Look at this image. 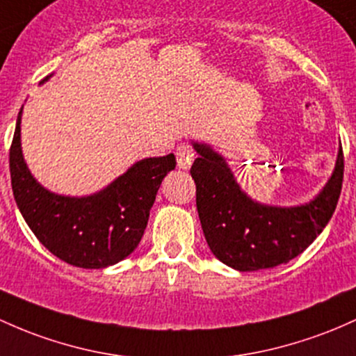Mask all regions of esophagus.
Masks as SVG:
<instances>
[{"instance_id":"esophagus-1","label":"esophagus","mask_w":356,"mask_h":356,"mask_svg":"<svg viewBox=\"0 0 356 356\" xmlns=\"http://www.w3.org/2000/svg\"><path fill=\"white\" fill-rule=\"evenodd\" d=\"M175 155H177V165L179 169H189L191 165H193V160H194V150L191 148L189 145H186V143H182V145L177 147V150H175Z\"/></svg>"}]
</instances>
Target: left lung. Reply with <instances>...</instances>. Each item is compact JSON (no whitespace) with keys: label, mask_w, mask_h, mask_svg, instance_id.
Masks as SVG:
<instances>
[{"label":"left lung","mask_w":356,"mask_h":356,"mask_svg":"<svg viewBox=\"0 0 356 356\" xmlns=\"http://www.w3.org/2000/svg\"><path fill=\"white\" fill-rule=\"evenodd\" d=\"M194 148L199 157L191 175L199 220L211 252L228 267L250 272L287 264L309 247L333 216L343 186V148L323 193L298 208L257 204L241 193L220 155L199 143Z\"/></svg>","instance_id":"obj_1"}]
</instances>
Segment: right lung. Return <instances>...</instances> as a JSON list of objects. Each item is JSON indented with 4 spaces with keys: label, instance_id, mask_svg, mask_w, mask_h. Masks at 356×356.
<instances>
[{
    "label": "right lung",
    "instance_id": "add662e5",
    "mask_svg": "<svg viewBox=\"0 0 356 356\" xmlns=\"http://www.w3.org/2000/svg\"><path fill=\"white\" fill-rule=\"evenodd\" d=\"M19 121L22 109L10 147L11 187L33 235L50 253L76 267L104 268L127 259L142 240L162 179L175 169L174 154L140 160L95 196H57L26 169Z\"/></svg>",
    "mask_w": 356,
    "mask_h": 356
}]
</instances>
